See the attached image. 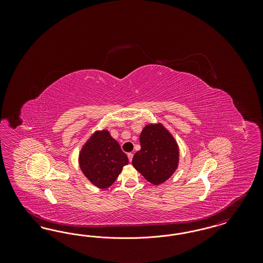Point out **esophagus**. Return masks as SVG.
Here are the masks:
<instances>
[{"mask_svg":"<svg viewBox=\"0 0 263 263\" xmlns=\"http://www.w3.org/2000/svg\"><path fill=\"white\" fill-rule=\"evenodd\" d=\"M127 156H128V159H129V161H130V162H132V159H133V154H132V153H129Z\"/></svg>","mask_w":263,"mask_h":263,"instance_id":"1","label":"esophagus"}]
</instances>
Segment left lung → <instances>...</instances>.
<instances>
[{"label": "left lung", "mask_w": 263, "mask_h": 263, "mask_svg": "<svg viewBox=\"0 0 263 263\" xmlns=\"http://www.w3.org/2000/svg\"><path fill=\"white\" fill-rule=\"evenodd\" d=\"M140 144L133 166L154 185L162 184L178 166L179 148L175 138L162 123H151L143 128Z\"/></svg>", "instance_id": "1"}]
</instances>
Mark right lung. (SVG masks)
<instances>
[{
    "label": "right lung",
    "mask_w": 263,
    "mask_h": 263,
    "mask_svg": "<svg viewBox=\"0 0 263 263\" xmlns=\"http://www.w3.org/2000/svg\"><path fill=\"white\" fill-rule=\"evenodd\" d=\"M129 161L108 130L96 131L79 154L82 173L98 188L111 186Z\"/></svg>",
    "instance_id": "obj_1"
}]
</instances>
